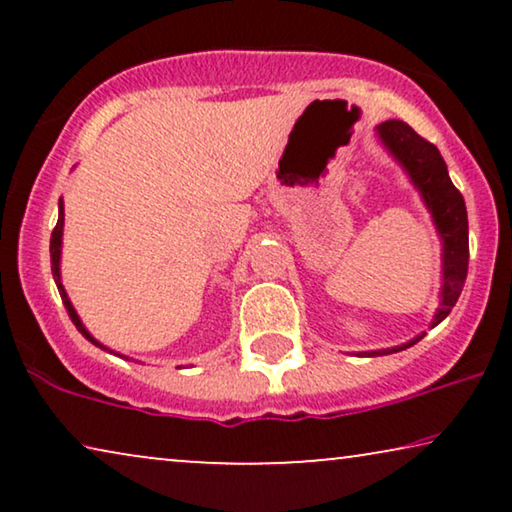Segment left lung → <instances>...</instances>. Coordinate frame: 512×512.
Here are the masks:
<instances>
[{
	"label": "left lung",
	"instance_id": "obj_1",
	"mask_svg": "<svg viewBox=\"0 0 512 512\" xmlns=\"http://www.w3.org/2000/svg\"><path fill=\"white\" fill-rule=\"evenodd\" d=\"M377 137L391 156H394L415 188L422 195L431 219L443 242V284H440V305L433 314L431 328L438 326L452 307L457 305L459 293L464 289L468 272V216L461 193L454 188L447 165L440 151L424 137H419L408 123L403 121H384L377 125ZM422 340L405 342L401 347L377 349V352H361V356H384L401 352Z\"/></svg>",
	"mask_w": 512,
	"mask_h": 512
}]
</instances>
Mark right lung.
Wrapping results in <instances>:
<instances>
[{
    "label": "right lung",
    "instance_id": "obj_1",
    "mask_svg": "<svg viewBox=\"0 0 512 512\" xmlns=\"http://www.w3.org/2000/svg\"><path fill=\"white\" fill-rule=\"evenodd\" d=\"M58 209H60V214H58V223H55V228H53V235H51V272H53L55 286H58V291H60V298H62V303H65V310L69 312V319L74 321V326L79 328L83 338L90 340V342H93V345H97V347L107 349V347L100 345V342H97V340L93 338V335H90V333L86 331V326L81 324L79 314H76V310H74L72 300L67 298V291H65V286H62V279H60V251H62V226H65V207H62V200H60Z\"/></svg>",
    "mask_w": 512,
    "mask_h": 512
}]
</instances>
